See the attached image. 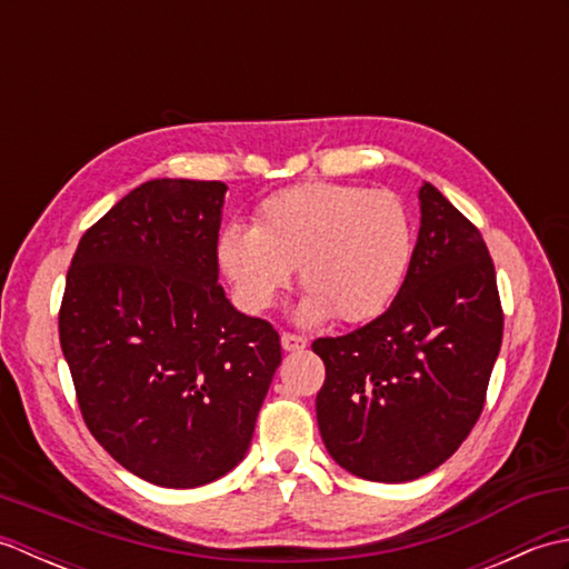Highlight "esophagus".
I'll list each match as a JSON object with an SVG mask.
<instances>
[{
	"instance_id": "34e87169",
	"label": "esophagus",
	"mask_w": 569,
	"mask_h": 569,
	"mask_svg": "<svg viewBox=\"0 0 569 569\" xmlns=\"http://www.w3.org/2000/svg\"><path fill=\"white\" fill-rule=\"evenodd\" d=\"M281 345L286 352H300V349H306L308 340L303 335H296V332H283L281 335Z\"/></svg>"
}]
</instances>
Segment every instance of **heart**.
<instances>
[{"label":"heart","instance_id":"b5f03b06","mask_svg":"<svg viewBox=\"0 0 569 569\" xmlns=\"http://www.w3.org/2000/svg\"><path fill=\"white\" fill-rule=\"evenodd\" d=\"M220 269L247 312L269 310L291 281L303 322H367L391 306L413 259V222L391 190L303 183L266 198L253 227L229 224Z\"/></svg>","mask_w":569,"mask_h":569}]
</instances>
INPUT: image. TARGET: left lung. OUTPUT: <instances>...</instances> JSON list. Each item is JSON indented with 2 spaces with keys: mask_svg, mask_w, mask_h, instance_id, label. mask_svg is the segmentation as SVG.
<instances>
[{
  "mask_svg": "<svg viewBox=\"0 0 569 569\" xmlns=\"http://www.w3.org/2000/svg\"><path fill=\"white\" fill-rule=\"evenodd\" d=\"M420 232L391 308L342 337H318L322 442L369 481L440 467L477 426L503 337L497 271L479 229L420 186Z\"/></svg>",
  "mask_w": 569,
  "mask_h": 569,
  "instance_id": "left-lung-1",
  "label": "left lung"
}]
</instances>
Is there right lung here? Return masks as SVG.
Here are the masks:
<instances>
[{
  "label": "right lung",
  "mask_w": 569,
  "mask_h": 569,
  "mask_svg": "<svg viewBox=\"0 0 569 569\" xmlns=\"http://www.w3.org/2000/svg\"><path fill=\"white\" fill-rule=\"evenodd\" d=\"M224 190L183 178L131 190L82 234L58 310L84 426L168 489L241 462L281 365L273 325L241 316L217 283Z\"/></svg>",
  "instance_id": "right-lung-1"
}]
</instances>
